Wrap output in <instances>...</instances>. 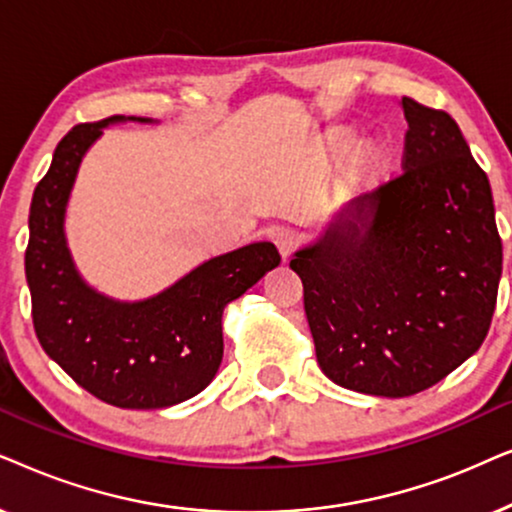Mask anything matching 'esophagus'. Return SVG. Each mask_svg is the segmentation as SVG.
Returning <instances> with one entry per match:
<instances>
[{
    "label": "esophagus",
    "instance_id": "1",
    "mask_svg": "<svg viewBox=\"0 0 512 512\" xmlns=\"http://www.w3.org/2000/svg\"><path fill=\"white\" fill-rule=\"evenodd\" d=\"M299 241H302V238H299L295 229H281V231H276V236H274L276 248L283 257H290L292 252L299 248Z\"/></svg>",
    "mask_w": 512,
    "mask_h": 512
}]
</instances>
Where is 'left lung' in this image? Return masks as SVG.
Wrapping results in <instances>:
<instances>
[{"label":"left lung","mask_w":512,"mask_h":512,"mask_svg":"<svg viewBox=\"0 0 512 512\" xmlns=\"http://www.w3.org/2000/svg\"><path fill=\"white\" fill-rule=\"evenodd\" d=\"M403 173L290 260L320 370L351 391H426L485 342L503 248L487 173L445 109L403 98Z\"/></svg>","instance_id":"left-lung-1"}]
</instances>
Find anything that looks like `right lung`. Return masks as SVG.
Returning a JSON list of instances; mask_svg holds the SVG:
<instances>
[{"label":"right lung","mask_w":512,"mask_h":512,"mask_svg":"<svg viewBox=\"0 0 512 512\" xmlns=\"http://www.w3.org/2000/svg\"><path fill=\"white\" fill-rule=\"evenodd\" d=\"M109 117L74 126L34 187L25 276L39 344L81 388L126 410H159L192 398L222 363V311L269 269L274 243L215 257L161 295L119 304L86 288L65 248L63 215L88 145Z\"/></svg>","instance_id":"add662e5"}]
</instances>
